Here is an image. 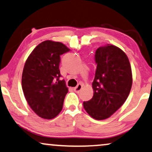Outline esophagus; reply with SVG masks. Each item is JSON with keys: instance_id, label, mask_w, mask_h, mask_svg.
<instances>
[{"instance_id": "obj_1", "label": "esophagus", "mask_w": 152, "mask_h": 152, "mask_svg": "<svg viewBox=\"0 0 152 152\" xmlns=\"http://www.w3.org/2000/svg\"><path fill=\"white\" fill-rule=\"evenodd\" d=\"M82 84H79V85H78L77 86V87H75L74 88V91H75V92H80V91H81V89H82Z\"/></svg>"}]
</instances>
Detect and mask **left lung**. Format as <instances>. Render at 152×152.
Returning a JSON list of instances; mask_svg holds the SVG:
<instances>
[{"label": "left lung", "instance_id": "8db88e82", "mask_svg": "<svg viewBox=\"0 0 152 152\" xmlns=\"http://www.w3.org/2000/svg\"><path fill=\"white\" fill-rule=\"evenodd\" d=\"M95 61L94 95L83 106L91 118L101 121L110 117L126 101L132 87V74L128 56L113 45L99 47Z\"/></svg>", "mask_w": 152, "mask_h": 152}]
</instances>
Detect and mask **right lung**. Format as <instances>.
<instances>
[{"instance_id":"add662e5","label":"right lung","mask_w":152,"mask_h":152,"mask_svg":"<svg viewBox=\"0 0 152 152\" xmlns=\"http://www.w3.org/2000/svg\"><path fill=\"white\" fill-rule=\"evenodd\" d=\"M70 49L63 43L46 40L28 56L22 76V87L28 104L39 117L53 119L63 108L68 89L61 80V55Z\"/></svg>"}]
</instances>
